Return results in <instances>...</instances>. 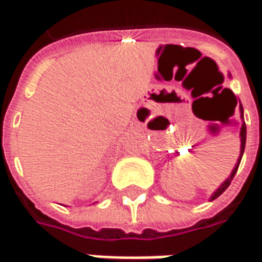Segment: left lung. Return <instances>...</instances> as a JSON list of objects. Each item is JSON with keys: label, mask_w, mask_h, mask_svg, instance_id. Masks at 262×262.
Wrapping results in <instances>:
<instances>
[{"label": "left lung", "mask_w": 262, "mask_h": 262, "mask_svg": "<svg viewBox=\"0 0 262 262\" xmlns=\"http://www.w3.org/2000/svg\"><path fill=\"white\" fill-rule=\"evenodd\" d=\"M230 77H231V75H229ZM240 117H241V120H244V110H243V105H241L240 103ZM246 138H247V128H246V122H243L241 124V129H240V141H241V148H240V157H238V159H237V164H235L234 166V169L231 170V173H230V176L226 179V181L219 186V189H217L216 192L214 193L211 194V198L210 200H214L217 199L220 194L223 193L224 190L227 189V187L230 186V183H231V181H233V178H234L235 175V172H237V169H238V165H240L241 162V158H243V154H244V148H246Z\"/></svg>", "instance_id": "8db88e82"}]
</instances>
